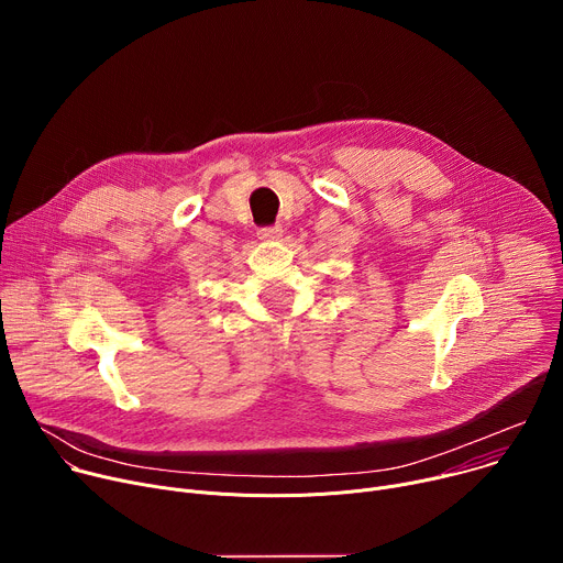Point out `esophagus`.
I'll return each instance as SVG.
<instances>
[{
    "label": "esophagus",
    "mask_w": 563,
    "mask_h": 563,
    "mask_svg": "<svg viewBox=\"0 0 563 563\" xmlns=\"http://www.w3.org/2000/svg\"><path fill=\"white\" fill-rule=\"evenodd\" d=\"M283 235V229L278 224H272V227H261L258 229V238L261 240H278Z\"/></svg>",
    "instance_id": "1"
}]
</instances>
